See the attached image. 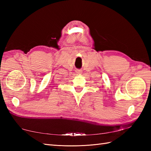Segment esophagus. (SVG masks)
<instances>
[{
    "label": "esophagus",
    "instance_id": "1",
    "mask_svg": "<svg viewBox=\"0 0 151 151\" xmlns=\"http://www.w3.org/2000/svg\"><path fill=\"white\" fill-rule=\"evenodd\" d=\"M76 73H77V74H81L82 73V70H76Z\"/></svg>",
    "mask_w": 151,
    "mask_h": 151
}]
</instances>
